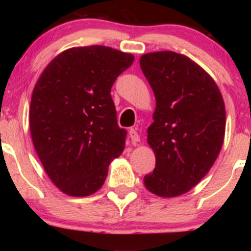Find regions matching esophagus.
Returning <instances> with one entry per match:
<instances>
[{
	"mask_svg": "<svg viewBox=\"0 0 251 251\" xmlns=\"http://www.w3.org/2000/svg\"><path fill=\"white\" fill-rule=\"evenodd\" d=\"M128 134H129V138H131V140H132V143L133 144H137V143H139L140 142V137H139V134L137 133V131H135L134 128H131L128 131Z\"/></svg>",
	"mask_w": 251,
	"mask_h": 251,
	"instance_id": "1",
	"label": "esophagus"
}]
</instances>
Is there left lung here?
Here are the masks:
<instances>
[{
    "mask_svg": "<svg viewBox=\"0 0 251 251\" xmlns=\"http://www.w3.org/2000/svg\"><path fill=\"white\" fill-rule=\"evenodd\" d=\"M139 62L155 98L148 128L155 168L144 185L159 197H177L197 185L220 154L226 134L223 97L214 79L183 54L154 51Z\"/></svg>",
    "mask_w": 251,
    "mask_h": 251,
    "instance_id": "obj_1",
    "label": "left lung"
}]
</instances>
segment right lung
I'll use <instances>...</instances> for the list:
<instances>
[{"label": "right lung", "instance_id": "add662e5", "mask_svg": "<svg viewBox=\"0 0 251 251\" xmlns=\"http://www.w3.org/2000/svg\"><path fill=\"white\" fill-rule=\"evenodd\" d=\"M134 61L106 46L73 47L54 57L37 80L29 108L34 148L60 191L89 196L125 148L111 88Z\"/></svg>", "mask_w": 251, "mask_h": 251}]
</instances>
